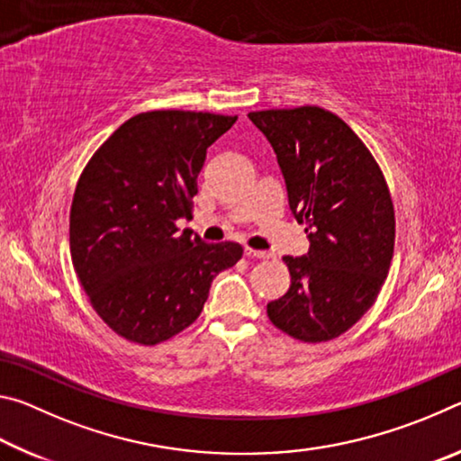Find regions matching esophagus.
Returning a JSON list of instances; mask_svg holds the SVG:
<instances>
[{
  "label": "esophagus",
  "mask_w": 461,
  "mask_h": 461,
  "mask_svg": "<svg viewBox=\"0 0 461 461\" xmlns=\"http://www.w3.org/2000/svg\"><path fill=\"white\" fill-rule=\"evenodd\" d=\"M248 258H260V260H267V258H272L270 252H264V249H254V248H246L244 249Z\"/></svg>",
  "instance_id": "34e87169"
}]
</instances>
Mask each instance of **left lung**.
Returning a JSON list of instances; mask_svg holds the SVG:
<instances>
[{
  "label": "left lung",
  "instance_id": "obj_1",
  "mask_svg": "<svg viewBox=\"0 0 461 461\" xmlns=\"http://www.w3.org/2000/svg\"><path fill=\"white\" fill-rule=\"evenodd\" d=\"M275 148L288 207L305 223L309 252L285 256L286 294L268 303L280 331L307 343L346 333L368 311L394 252V207L382 170L354 130L327 109L252 112Z\"/></svg>",
  "mask_w": 461,
  "mask_h": 461
}]
</instances>
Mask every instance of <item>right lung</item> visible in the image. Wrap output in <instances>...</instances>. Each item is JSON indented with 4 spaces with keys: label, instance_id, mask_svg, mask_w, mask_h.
I'll return each instance as SVG.
<instances>
[{
    "label": "right lung",
    "instance_id": "obj_1",
    "mask_svg": "<svg viewBox=\"0 0 461 461\" xmlns=\"http://www.w3.org/2000/svg\"><path fill=\"white\" fill-rule=\"evenodd\" d=\"M238 115L162 109L113 131L77 183L71 258L93 309L134 343L156 346L201 315L213 278L244 249L205 244L176 220L191 217L207 148Z\"/></svg>",
    "mask_w": 461,
    "mask_h": 461
}]
</instances>
